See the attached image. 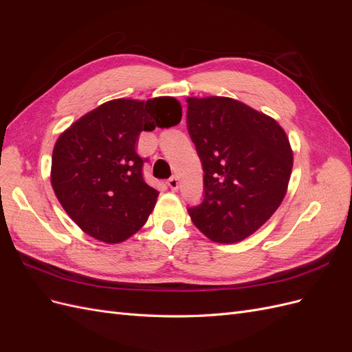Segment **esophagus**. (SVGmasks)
I'll return each mask as SVG.
<instances>
[{
	"instance_id": "obj_1",
	"label": "esophagus",
	"mask_w": 352,
	"mask_h": 352,
	"mask_svg": "<svg viewBox=\"0 0 352 352\" xmlns=\"http://www.w3.org/2000/svg\"><path fill=\"white\" fill-rule=\"evenodd\" d=\"M167 185L170 186V189H172V190H177L179 189V179L177 177H170Z\"/></svg>"
}]
</instances>
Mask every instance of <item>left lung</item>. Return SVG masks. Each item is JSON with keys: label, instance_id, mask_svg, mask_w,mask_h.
Here are the masks:
<instances>
[{"label": "left lung", "instance_id": "8db88e82", "mask_svg": "<svg viewBox=\"0 0 352 352\" xmlns=\"http://www.w3.org/2000/svg\"><path fill=\"white\" fill-rule=\"evenodd\" d=\"M186 124L204 170V201L189 208L212 242L235 243L279 208L294 153L273 117L229 97H189Z\"/></svg>", "mask_w": 352, "mask_h": 352}]
</instances>
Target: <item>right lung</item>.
I'll list each match as a JSON object with an SVG mask.
<instances>
[{"label":"right lung","mask_w":352,"mask_h":352,"mask_svg":"<svg viewBox=\"0 0 352 352\" xmlns=\"http://www.w3.org/2000/svg\"><path fill=\"white\" fill-rule=\"evenodd\" d=\"M180 119L182 105L173 97L117 98L82 116L58 136L51 185L85 233L119 243L145 225L158 190L144 180L138 140L142 131L175 126Z\"/></svg>","instance_id":"1"}]
</instances>
